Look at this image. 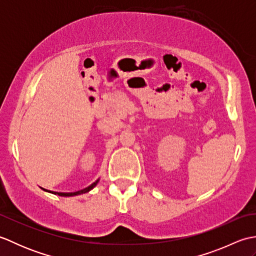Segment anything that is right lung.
<instances>
[{
  "instance_id": "obj_1",
  "label": "right lung",
  "mask_w": 256,
  "mask_h": 256,
  "mask_svg": "<svg viewBox=\"0 0 256 256\" xmlns=\"http://www.w3.org/2000/svg\"><path fill=\"white\" fill-rule=\"evenodd\" d=\"M98 182H99V179H98V180H96L92 184H90L89 187H86V188H84V189H82V190H79V192H50L58 194V196H62V197H72V196H77V194H86V192H90V190H91L92 188L96 187V184H98ZM45 190H46V189H45ZM46 192H48V190H46Z\"/></svg>"
}]
</instances>
